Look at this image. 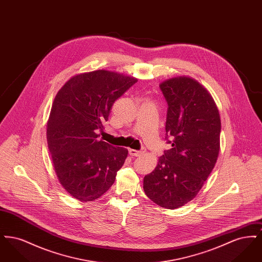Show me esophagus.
Segmentation results:
<instances>
[{
  "label": "esophagus",
  "mask_w": 262,
  "mask_h": 262,
  "mask_svg": "<svg viewBox=\"0 0 262 262\" xmlns=\"http://www.w3.org/2000/svg\"><path fill=\"white\" fill-rule=\"evenodd\" d=\"M144 151H145V149H144V148H142V149L141 150H128V152H129V154H130L132 156H140V155H142V154L144 153Z\"/></svg>",
  "instance_id": "1"
}]
</instances>
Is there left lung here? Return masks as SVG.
<instances>
[{
    "label": "left lung",
    "instance_id": "left-lung-1",
    "mask_svg": "<svg viewBox=\"0 0 262 262\" xmlns=\"http://www.w3.org/2000/svg\"><path fill=\"white\" fill-rule=\"evenodd\" d=\"M168 104L165 150L143 180L145 194L167 209L185 205L199 193L216 164L221 121L208 91L196 80L179 76L160 84Z\"/></svg>",
    "mask_w": 262,
    "mask_h": 262
}]
</instances>
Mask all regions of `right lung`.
<instances>
[{
    "label": "right lung",
    "mask_w": 262,
    "mask_h": 262,
    "mask_svg": "<svg viewBox=\"0 0 262 262\" xmlns=\"http://www.w3.org/2000/svg\"><path fill=\"white\" fill-rule=\"evenodd\" d=\"M137 78L109 71L73 76L57 93L47 124V141L57 177L82 202L112 187L127 149L99 140L113 104Z\"/></svg>",
    "instance_id": "add662e5"
}]
</instances>
